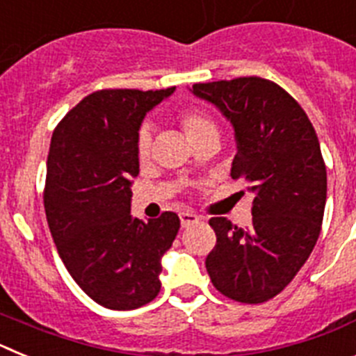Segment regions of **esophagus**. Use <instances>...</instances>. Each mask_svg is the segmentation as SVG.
Masks as SVG:
<instances>
[{
  "mask_svg": "<svg viewBox=\"0 0 356 356\" xmlns=\"http://www.w3.org/2000/svg\"><path fill=\"white\" fill-rule=\"evenodd\" d=\"M180 221H181V226H184V228H187V226L200 222L201 219L196 216V213H193V212H181L180 213Z\"/></svg>",
  "mask_w": 356,
  "mask_h": 356,
  "instance_id": "1",
  "label": "esophagus"
}]
</instances>
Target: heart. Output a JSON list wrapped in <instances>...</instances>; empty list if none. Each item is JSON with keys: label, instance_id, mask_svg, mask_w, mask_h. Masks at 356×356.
<instances>
[{"label": "heart", "instance_id": "1", "mask_svg": "<svg viewBox=\"0 0 356 356\" xmlns=\"http://www.w3.org/2000/svg\"><path fill=\"white\" fill-rule=\"evenodd\" d=\"M178 121L187 135V139L193 144L197 140L205 139V137H217V124L212 119V115L205 110L191 106V108H184L178 114ZM151 151H153V139H151L149 128H140L137 134V156L140 162H146L151 159Z\"/></svg>", "mask_w": 356, "mask_h": 356}]
</instances>
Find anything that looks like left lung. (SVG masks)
Masks as SVG:
<instances>
[{
    "label": "left lung",
    "instance_id": "1",
    "mask_svg": "<svg viewBox=\"0 0 356 356\" xmlns=\"http://www.w3.org/2000/svg\"><path fill=\"white\" fill-rule=\"evenodd\" d=\"M193 92L232 121L237 155L232 178L253 194V221L241 228L212 217L207 257L213 287L229 300H273L312 253L326 203V165L312 122L294 97L260 76L194 83Z\"/></svg>",
    "mask_w": 356,
    "mask_h": 356
}]
</instances>
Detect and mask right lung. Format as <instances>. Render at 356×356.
I'll list each match as a JSON object with an SVG mask.
<instances>
[{
    "instance_id": "1",
    "label": "right lung",
    "mask_w": 356,
    "mask_h": 356,
    "mask_svg": "<svg viewBox=\"0 0 356 356\" xmlns=\"http://www.w3.org/2000/svg\"><path fill=\"white\" fill-rule=\"evenodd\" d=\"M172 90H96L53 131L44 187L49 232L72 280L110 310L155 300L160 259L180 229L175 212L147 222L130 216L140 122Z\"/></svg>"
}]
</instances>
